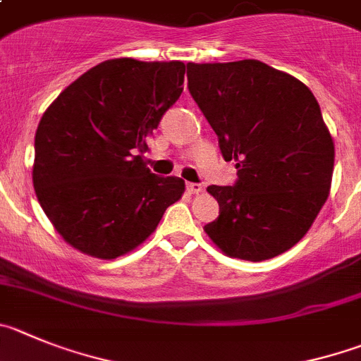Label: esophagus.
Returning <instances> with one entry per match:
<instances>
[{
  "label": "esophagus",
  "mask_w": 361,
  "mask_h": 361,
  "mask_svg": "<svg viewBox=\"0 0 361 361\" xmlns=\"http://www.w3.org/2000/svg\"><path fill=\"white\" fill-rule=\"evenodd\" d=\"M186 190L190 191V193L197 195V193H200V191H202L204 188H202V184H197V183H188V184H186Z\"/></svg>",
  "instance_id": "34e87169"
}]
</instances>
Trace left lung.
Instances as JSON below:
<instances>
[{"label": "left lung", "instance_id": "1", "mask_svg": "<svg viewBox=\"0 0 361 361\" xmlns=\"http://www.w3.org/2000/svg\"><path fill=\"white\" fill-rule=\"evenodd\" d=\"M188 89L236 161L233 186H209L220 214L204 231L231 257L263 261L308 233L331 188L335 145L300 80L259 61L188 64Z\"/></svg>", "mask_w": 361, "mask_h": 361}]
</instances>
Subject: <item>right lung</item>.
<instances>
[{
    "label": "right lung",
    "instance_id": "add662e5",
    "mask_svg": "<svg viewBox=\"0 0 361 361\" xmlns=\"http://www.w3.org/2000/svg\"><path fill=\"white\" fill-rule=\"evenodd\" d=\"M184 62L112 59L69 84L39 121L34 188L69 245L114 259L155 231L184 180L143 163L148 135L183 92Z\"/></svg>",
    "mask_w": 361,
    "mask_h": 361
}]
</instances>
